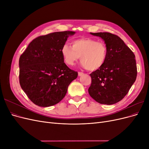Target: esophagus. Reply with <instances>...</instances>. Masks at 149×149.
<instances>
[{
	"mask_svg": "<svg viewBox=\"0 0 149 149\" xmlns=\"http://www.w3.org/2000/svg\"><path fill=\"white\" fill-rule=\"evenodd\" d=\"M83 74H84V73H83V72H78V76H82Z\"/></svg>",
	"mask_w": 149,
	"mask_h": 149,
	"instance_id": "obj_1",
	"label": "esophagus"
}]
</instances>
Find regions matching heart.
Here are the masks:
<instances>
[{"mask_svg": "<svg viewBox=\"0 0 149 149\" xmlns=\"http://www.w3.org/2000/svg\"><path fill=\"white\" fill-rule=\"evenodd\" d=\"M61 53L66 63L73 66L80 56L81 65L89 71H96L105 63L107 56V48L105 43L90 37L73 40L71 47L65 43Z\"/></svg>", "mask_w": 149, "mask_h": 149, "instance_id": "heart-1", "label": "heart"}]
</instances>
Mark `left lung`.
<instances>
[{
    "label": "left lung",
    "instance_id": "1",
    "mask_svg": "<svg viewBox=\"0 0 149 149\" xmlns=\"http://www.w3.org/2000/svg\"><path fill=\"white\" fill-rule=\"evenodd\" d=\"M101 37L107 48L105 63L90 74L89 95L96 102L111 105L125 96L136 79L135 55L118 36L108 32L91 33Z\"/></svg>",
    "mask_w": 149,
    "mask_h": 149
}]
</instances>
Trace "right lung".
<instances>
[{"label":"right lung","mask_w":149,"mask_h":149,"mask_svg":"<svg viewBox=\"0 0 149 149\" xmlns=\"http://www.w3.org/2000/svg\"><path fill=\"white\" fill-rule=\"evenodd\" d=\"M74 31H57L31 41L19 59V82L30 101L41 107L56 104L65 96L78 72L64 63L61 48Z\"/></svg>","instance_id":"obj_1"}]
</instances>
